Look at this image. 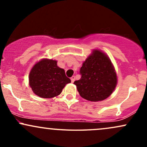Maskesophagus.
I'll return each mask as SVG.
<instances>
[{"instance_id":"34e87169","label":"esophagus","mask_w":147,"mask_h":147,"mask_svg":"<svg viewBox=\"0 0 147 147\" xmlns=\"http://www.w3.org/2000/svg\"><path fill=\"white\" fill-rule=\"evenodd\" d=\"M70 79H71V82H72V83H73V82H75V76H72L71 78H70Z\"/></svg>"}]
</instances>
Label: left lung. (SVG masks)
<instances>
[{
    "label": "left lung",
    "mask_w": 147,
    "mask_h": 147,
    "mask_svg": "<svg viewBox=\"0 0 147 147\" xmlns=\"http://www.w3.org/2000/svg\"><path fill=\"white\" fill-rule=\"evenodd\" d=\"M82 77L75 81L79 95L90 102H99L108 98L117 84L115 69L108 55L94 49L83 62L80 69Z\"/></svg>",
    "instance_id": "8db88e82"
}]
</instances>
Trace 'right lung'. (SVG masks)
I'll return each instance as SVG.
<instances>
[{
  "instance_id": "obj_1",
  "label": "right lung",
  "mask_w": 147,
  "mask_h": 147,
  "mask_svg": "<svg viewBox=\"0 0 147 147\" xmlns=\"http://www.w3.org/2000/svg\"><path fill=\"white\" fill-rule=\"evenodd\" d=\"M71 80L56 60L42 59L34 65L29 74V85L35 95L41 98H52L60 95Z\"/></svg>"
}]
</instances>
